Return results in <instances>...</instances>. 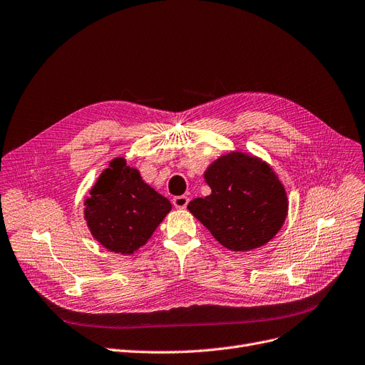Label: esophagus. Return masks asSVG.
Masks as SVG:
<instances>
[{
    "mask_svg": "<svg viewBox=\"0 0 365 365\" xmlns=\"http://www.w3.org/2000/svg\"><path fill=\"white\" fill-rule=\"evenodd\" d=\"M189 202V198L186 195H179L173 198V204L176 209H185Z\"/></svg>",
    "mask_w": 365,
    "mask_h": 365,
    "instance_id": "esophagus-1",
    "label": "esophagus"
}]
</instances>
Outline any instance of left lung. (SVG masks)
Instances as JSON below:
<instances>
[{
  "label": "left lung",
  "instance_id": "1",
  "mask_svg": "<svg viewBox=\"0 0 365 365\" xmlns=\"http://www.w3.org/2000/svg\"><path fill=\"white\" fill-rule=\"evenodd\" d=\"M212 194L187 209L230 250H250L272 240L288 212L287 192L273 170L255 156L232 152L204 174Z\"/></svg>",
  "mask_w": 365,
  "mask_h": 365
}]
</instances>
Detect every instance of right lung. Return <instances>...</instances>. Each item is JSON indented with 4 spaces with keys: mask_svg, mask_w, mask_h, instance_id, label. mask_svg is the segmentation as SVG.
Returning a JSON list of instances; mask_svg holds the SVG:
<instances>
[{
    "mask_svg": "<svg viewBox=\"0 0 365 365\" xmlns=\"http://www.w3.org/2000/svg\"><path fill=\"white\" fill-rule=\"evenodd\" d=\"M92 235L115 253L130 255L143 246L170 212V201L146 185L135 168L116 158L85 202Z\"/></svg>",
    "mask_w": 365,
    "mask_h": 365,
    "instance_id": "1",
    "label": "right lung"
}]
</instances>
